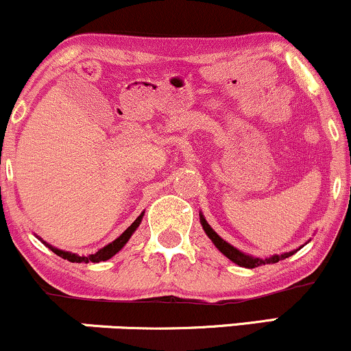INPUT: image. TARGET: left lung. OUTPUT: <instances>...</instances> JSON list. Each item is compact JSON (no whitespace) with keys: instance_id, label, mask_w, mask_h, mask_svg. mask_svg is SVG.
<instances>
[{"instance_id":"obj_1","label":"left lung","mask_w":351,"mask_h":351,"mask_svg":"<svg viewBox=\"0 0 351 351\" xmlns=\"http://www.w3.org/2000/svg\"><path fill=\"white\" fill-rule=\"evenodd\" d=\"M199 221H201V224H203L204 232H206L209 239H211L213 243H215L216 247L219 249V251L223 252L224 256L228 257V259H231L232 263H236L237 265H241V267L254 269V267H259V265H265V264H276V263H279V261L285 259V257L292 256V254H293V252H285V254H280V256L269 257V259H259V257L245 256V254H243L241 251H237L236 247H232L231 244H228L226 241L221 239V237L217 236L215 231H213V228L206 223V219H204L203 215H199Z\"/></svg>"}]
</instances>
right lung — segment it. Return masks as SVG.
Returning <instances> with one entry per match:
<instances>
[{
	"instance_id": "add662e5",
	"label": "right lung",
	"mask_w": 351,
	"mask_h": 351,
	"mask_svg": "<svg viewBox=\"0 0 351 351\" xmlns=\"http://www.w3.org/2000/svg\"><path fill=\"white\" fill-rule=\"evenodd\" d=\"M142 217H143V213L138 217H136V219L130 224V226L125 229L122 234L117 237L114 243H110L108 245H106V247H102L99 252L90 254V256H77V254H71V252H66V251H60V249L52 247V245H49V244H46V245H49V249H51L52 252L58 254V256L62 257V259H67V261H69V263H86V264L87 263H100V261L110 259L112 256H115V254L119 252L125 244H127V241L130 239L132 234H134L135 229L140 226V223H142Z\"/></svg>"
}]
</instances>
